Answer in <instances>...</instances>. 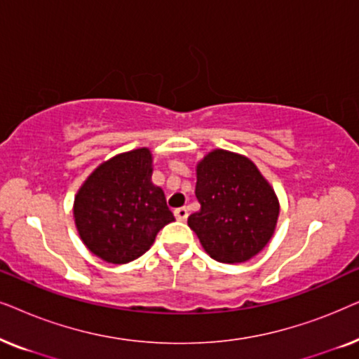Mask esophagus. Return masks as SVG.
Here are the masks:
<instances>
[{
    "instance_id": "34e87169",
    "label": "esophagus",
    "mask_w": 359,
    "mask_h": 359,
    "mask_svg": "<svg viewBox=\"0 0 359 359\" xmlns=\"http://www.w3.org/2000/svg\"><path fill=\"white\" fill-rule=\"evenodd\" d=\"M188 214H189L188 208H180V209L175 210V217L178 220H186V219H188Z\"/></svg>"
}]
</instances>
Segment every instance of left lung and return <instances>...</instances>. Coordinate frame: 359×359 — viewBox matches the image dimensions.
<instances>
[{
    "label": "left lung",
    "instance_id": "obj_1",
    "mask_svg": "<svg viewBox=\"0 0 359 359\" xmlns=\"http://www.w3.org/2000/svg\"><path fill=\"white\" fill-rule=\"evenodd\" d=\"M196 198L201 209L188 217L214 259L243 263L269 242L279 215L278 198L253 161L214 150L198 165Z\"/></svg>",
    "mask_w": 359,
    "mask_h": 359
}]
</instances>
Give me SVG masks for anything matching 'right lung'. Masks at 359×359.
<instances>
[{
    "label": "right lung",
    "mask_w": 359,
    "mask_h": 359,
    "mask_svg": "<svg viewBox=\"0 0 359 359\" xmlns=\"http://www.w3.org/2000/svg\"><path fill=\"white\" fill-rule=\"evenodd\" d=\"M83 243L107 263L122 264L151 247L175 215L161 188L151 183L149 149L121 154L93 171L75 198Z\"/></svg>",
    "instance_id": "add662e5"
}]
</instances>
